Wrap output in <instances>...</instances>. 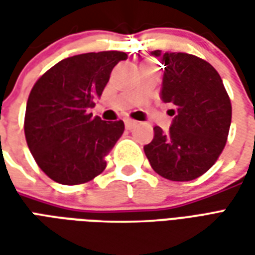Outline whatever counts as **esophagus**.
Returning <instances> with one entry per match:
<instances>
[{"mask_svg": "<svg viewBox=\"0 0 255 255\" xmlns=\"http://www.w3.org/2000/svg\"><path fill=\"white\" fill-rule=\"evenodd\" d=\"M124 123H126V128H127V129H132V128L136 126V122L132 120V119H126Z\"/></svg>", "mask_w": 255, "mask_h": 255, "instance_id": "obj_1", "label": "esophagus"}]
</instances>
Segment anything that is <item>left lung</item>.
Here are the masks:
<instances>
[{
  "mask_svg": "<svg viewBox=\"0 0 255 255\" xmlns=\"http://www.w3.org/2000/svg\"><path fill=\"white\" fill-rule=\"evenodd\" d=\"M165 65L161 98L175 106L168 132L154 127L144 154L160 176L188 182L209 171L224 149L232 106L219 72L187 53L151 52Z\"/></svg>",
  "mask_w": 255,
  "mask_h": 255,
  "instance_id": "obj_1",
  "label": "left lung"
}]
</instances>
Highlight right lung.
<instances>
[{
  "label": "right lung",
  "mask_w": 255,
  "mask_h": 255,
  "mask_svg": "<svg viewBox=\"0 0 255 255\" xmlns=\"http://www.w3.org/2000/svg\"><path fill=\"white\" fill-rule=\"evenodd\" d=\"M127 53H84L61 60L31 90L24 117L25 140L38 166L65 186L90 182L106 168V154L124 132V123L93 117L112 69Z\"/></svg>",
  "instance_id": "1"
}]
</instances>
